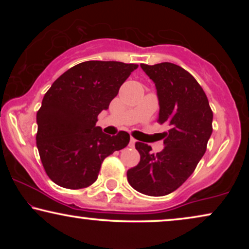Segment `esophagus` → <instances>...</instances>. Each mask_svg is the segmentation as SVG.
Returning <instances> with one entry per match:
<instances>
[{
  "instance_id": "esophagus-1",
  "label": "esophagus",
  "mask_w": 249,
  "mask_h": 249,
  "mask_svg": "<svg viewBox=\"0 0 249 249\" xmlns=\"http://www.w3.org/2000/svg\"><path fill=\"white\" fill-rule=\"evenodd\" d=\"M136 142H137V141H136L134 137H131L130 138V142H129V146H130V147H134L135 144H136Z\"/></svg>"
}]
</instances>
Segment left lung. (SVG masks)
<instances>
[{
    "mask_svg": "<svg viewBox=\"0 0 249 249\" xmlns=\"http://www.w3.org/2000/svg\"><path fill=\"white\" fill-rule=\"evenodd\" d=\"M158 91L159 124L170 127L164 148L153 154L145 142H136L141 161L128 170L132 188L148 196H164L178 189L195 171L212 135L213 112L203 88L175 63L141 64Z\"/></svg>",
    "mask_w": 249,
    "mask_h": 249,
    "instance_id": "left-lung-1",
    "label": "left lung"
}]
</instances>
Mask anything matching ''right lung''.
Listing matches in <instances>:
<instances>
[{
  "mask_svg": "<svg viewBox=\"0 0 249 249\" xmlns=\"http://www.w3.org/2000/svg\"><path fill=\"white\" fill-rule=\"evenodd\" d=\"M137 68L118 61H86L61 74L44 95L36 144L45 172L56 185L90 186L104 159L129 144L128 132L108 136L96 122Z\"/></svg>",
  "mask_w": 249,
  "mask_h": 249,
  "instance_id": "right-lung-1",
  "label": "right lung"
}]
</instances>
